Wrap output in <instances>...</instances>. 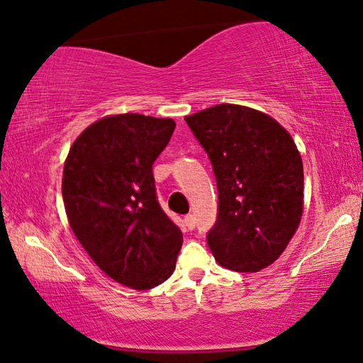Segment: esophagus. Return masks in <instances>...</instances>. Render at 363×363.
I'll return each instance as SVG.
<instances>
[{"label":"esophagus","instance_id":"obj_1","mask_svg":"<svg viewBox=\"0 0 363 363\" xmlns=\"http://www.w3.org/2000/svg\"><path fill=\"white\" fill-rule=\"evenodd\" d=\"M183 223H185L186 229L193 230V229H194V225H196V219H194L193 214H188V216H185V219H183Z\"/></svg>","mask_w":363,"mask_h":363}]
</instances>
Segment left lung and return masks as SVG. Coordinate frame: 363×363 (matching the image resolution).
<instances>
[{"label":"left lung","instance_id":"obj_1","mask_svg":"<svg viewBox=\"0 0 363 363\" xmlns=\"http://www.w3.org/2000/svg\"><path fill=\"white\" fill-rule=\"evenodd\" d=\"M218 182V220L208 245L224 269L260 272L283 254L303 216V160L269 114L216 104L185 118Z\"/></svg>","mask_w":363,"mask_h":363}]
</instances>
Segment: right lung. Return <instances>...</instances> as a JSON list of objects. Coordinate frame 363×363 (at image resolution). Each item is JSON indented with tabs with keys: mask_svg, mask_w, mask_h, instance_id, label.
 Segmentation results:
<instances>
[{
	"mask_svg": "<svg viewBox=\"0 0 363 363\" xmlns=\"http://www.w3.org/2000/svg\"><path fill=\"white\" fill-rule=\"evenodd\" d=\"M170 118L138 113L94 121L64 165L68 224L94 264L133 290H150L175 270L182 230L162 211L152 173L175 129Z\"/></svg>",
	"mask_w": 363,
	"mask_h": 363,
	"instance_id": "right-lung-1",
	"label": "right lung"
}]
</instances>
